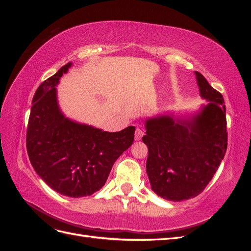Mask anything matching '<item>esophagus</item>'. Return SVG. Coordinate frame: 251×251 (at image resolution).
Returning <instances> with one entry per match:
<instances>
[{"instance_id": "34e87169", "label": "esophagus", "mask_w": 251, "mask_h": 251, "mask_svg": "<svg viewBox=\"0 0 251 251\" xmlns=\"http://www.w3.org/2000/svg\"><path fill=\"white\" fill-rule=\"evenodd\" d=\"M144 135V132L141 127H137L135 131V140H140L142 136Z\"/></svg>"}]
</instances>
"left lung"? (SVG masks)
Instances as JSON below:
<instances>
[{"instance_id":"left-lung-1","label":"left lung","mask_w":251,"mask_h":251,"mask_svg":"<svg viewBox=\"0 0 251 251\" xmlns=\"http://www.w3.org/2000/svg\"><path fill=\"white\" fill-rule=\"evenodd\" d=\"M200 95L209 101L187 119L162 115L146 121L142 141L149 155L151 189L161 198H195L214 177L227 149L226 109L222 94L195 71Z\"/></svg>"}]
</instances>
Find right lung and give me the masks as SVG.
I'll list each match as a JSON object with an SVG mask.
<instances>
[{"label": "right lung", "mask_w": 251, "mask_h": 251, "mask_svg": "<svg viewBox=\"0 0 251 251\" xmlns=\"http://www.w3.org/2000/svg\"><path fill=\"white\" fill-rule=\"evenodd\" d=\"M71 66H63L37 88L26 146L34 171L52 189L79 198L104 185L114 162L132 146L135 127L111 133L67 118L58 107L56 86Z\"/></svg>", "instance_id": "add662e5"}]
</instances>
